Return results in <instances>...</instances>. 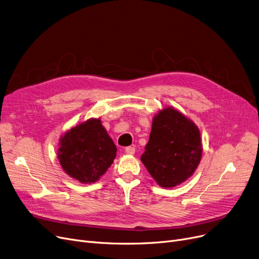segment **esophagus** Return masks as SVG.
<instances>
[{"label": "esophagus", "mask_w": 259, "mask_h": 259, "mask_svg": "<svg viewBox=\"0 0 259 259\" xmlns=\"http://www.w3.org/2000/svg\"><path fill=\"white\" fill-rule=\"evenodd\" d=\"M125 152H126L127 154L133 155V154H134V152H136V148H134V147H131V146H130V147H127V148L125 149Z\"/></svg>", "instance_id": "esophagus-1"}]
</instances>
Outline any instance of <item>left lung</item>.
<instances>
[{"instance_id": "obj_1", "label": "left lung", "mask_w": 259, "mask_h": 259, "mask_svg": "<svg viewBox=\"0 0 259 259\" xmlns=\"http://www.w3.org/2000/svg\"><path fill=\"white\" fill-rule=\"evenodd\" d=\"M200 130L172 107L160 110L152 119L149 142L141 161L164 188L182 184L193 176L202 157Z\"/></svg>"}]
</instances>
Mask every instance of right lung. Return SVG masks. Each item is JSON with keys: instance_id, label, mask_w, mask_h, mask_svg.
I'll return each mask as SVG.
<instances>
[{"instance_id": "right-lung-1", "label": "right lung", "mask_w": 259, "mask_h": 259, "mask_svg": "<svg viewBox=\"0 0 259 259\" xmlns=\"http://www.w3.org/2000/svg\"><path fill=\"white\" fill-rule=\"evenodd\" d=\"M116 146L100 118H89L59 139L57 157L64 172L80 183H95L116 156Z\"/></svg>"}]
</instances>
